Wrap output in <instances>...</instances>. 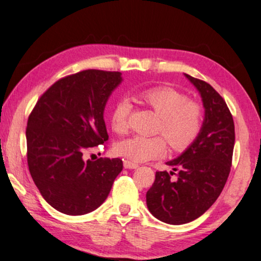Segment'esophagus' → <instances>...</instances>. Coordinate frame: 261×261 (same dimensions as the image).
I'll return each instance as SVG.
<instances>
[{
    "label": "esophagus",
    "mask_w": 261,
    "mask_h": 261,
    "mask_svg": "<svg viewBox=\"0 0 261 261\" xmlns=\"http://www.w3.org/2000/svg\"><path fill=\"white\" fill-rule=\"evenodd\" d=\"M123 166H124V168H130V170H134V168L139 167V165L136 164V162H132L129 160H124Z\"/></svg>",
    "instance_id": "34e87169"
}]
</instances>
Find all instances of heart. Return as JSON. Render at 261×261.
<instances>
[{
    "label": "heart",
    "mask_w": 261,
    "mask_h": 261,
    "mask_svg": "<svg viewBox=\"0 0 261 261\" xmlns=\"http://www.w3.org/2000/svg\"><path fill=\"white\" fill-rule=\"evenodd\" d=\"M144 103L151 107L161 118L159 129L176 151H183L194 143L203 125V109L185 94L168 87H155L140 94ZM132 111L129 100L121 99L111 110L110 123L113 132L123 134L128 129ZM116 154L133 162L160 158L166 151V142L161 137L133 136L115 145Z\"/></svg>",
    "instance_id": "b5f03b06"
}]
</instances>
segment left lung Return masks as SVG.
Instances as JSON below:
<instances>
[{
    "label": "left lung",
    "mask_w": 261,
    "mask_h": 261,
    "mask_svg": "<svg viewBox=\"0 0 261 261\" xmlns=\"http://www.w3.org/2000/svg\"><path fill=\"white\" fill-rule=\"evenodd\" d=\"M185 76L200 94L204 121L197 139L166 165L177 171L155 174L146 193V205L156 219L168 225H183L200 217L216 201L228 178L234 148V123L225 100L200 79Z\"/></svg>",
    "instance_id": "8db88e82"
}]
</instances>
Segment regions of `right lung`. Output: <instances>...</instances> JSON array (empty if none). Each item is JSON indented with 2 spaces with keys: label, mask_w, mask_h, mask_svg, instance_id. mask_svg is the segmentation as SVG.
I'll return each instance as SVG.
<instances>
[{
  "label": "right lung",
  "mask_w": 261,
  "mask_h": 261,
  "mask_svg": "<svg viewBox=\"0 0 261 261\" xmlns=\"http://www.w3.org/2000/svg\"><path fill=\"white\" fill-rule=\"evenodd\" d=\"M122 73L88 69L64 76L42 94L28 118V166L54 209L85 215L109 197L121 159L84 160L85 151L109 139L103 112Z\"/></svg>",
  "instance_id": "right-lung-1"
}]
</instances>
